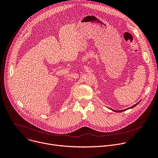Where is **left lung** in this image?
<instances>
[{
  "instance_id": "1",
  "label": "left lung",
  "mask_w": 158,
  "mask_h": 158,
  "mask_svg": "<svg viewBox=\"0 0 158 158\" xmlns=\"http://www.w3.org/2000/svg\"><path fill=\"white\" fill-rule=\"evenodd\" d=\"M139 102H140V101H139ZM139 102H138V103H139ZM138 103H137L136 104L134 105L133 106H132V107H130V108H128V109H125V110H119V111H118V110H117H117H115L112 109V111H114V112H123V111H125V110H128V109H132V108H133L134 107H135L136 106H137V105L138 104Z\"/></svg>"
}]
</instances>
